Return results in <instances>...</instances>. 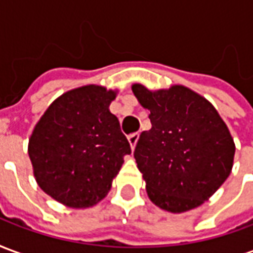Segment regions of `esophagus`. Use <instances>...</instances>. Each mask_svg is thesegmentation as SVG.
<instances>
[{
    "label": "esophagus",
    "instance_id": "34e87169",
    "mask_svg": "<svg viewBox=\"0 0 253 253\" xmlns=\"http://www.w3.org/2000/svg\"><path fill=\"white\" fill-rule=\"evenodd\" d=\"M138 138H139V134H138V132H134V134H130V135H128V142H130V146H131L132 150L135 149V145H137L138 142Z\"/></svg>",
    "mask_w": 253,
    "mask_h": 253
}]
</instances>
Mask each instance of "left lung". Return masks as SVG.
Instances as JSON below:
<instances>
[{"instance_id": "obj_1", "label": "left lung", "mask_w": 253, "mask_h": 253, "mask_svg": "<svg viewBox=\"0 0 253 253\" xmlns=\"http://www.w3.org/2000/svg\"><path fill=\"white\" fill-rule=\"evenodd\" d=\"M131 89L150 111L152 128L134 150L150 201L170 212L201 206L232 172L236 146L228 126L210 101L183 85Z\"/></svg>"}]
</instances>
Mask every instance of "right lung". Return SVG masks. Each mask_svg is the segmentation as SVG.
<instances>
[{
	"label": "right lung",
	"mask_w": 253,
	"mask_h": 253,
	"mask_svg": "<svg viewBox=\"0 0 253 253\" xmlns=\"http://www.w3.org/2000/svg\"><path fill=\"white\" fill-rule=\"evenodd\" d=\"M115 90L85 85L54 100L28 143L34 176L47 195L73 209L99 203L131 153L111 114Z\"/></svg>",
	"instance_id": "add662e5"
}]
</instances>
